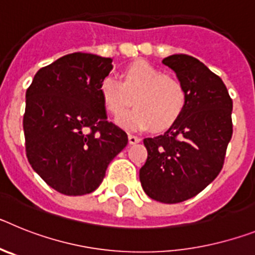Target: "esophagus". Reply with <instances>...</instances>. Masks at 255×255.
<instances>
[{
  "label": "esophagus",
  "mask_w": 255,
  "mask_h": 255,
  "mask_svg": "<svg viewBox=\"0 0 255 255\" xmlns=\"http://www.w3.org/2000/svg\"><path fill=\"white\" fill-rule=\"evenodd\" d=\"M141 139L139 138V136H136V135H132V134H129V143L130 144H136L139 143Z\"/></svg>",
  "instance_id": "obj_1"
}]
</instances>
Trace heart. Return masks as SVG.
<instances>
[{
	"instance_id": "b5f03b06",
	"label": "heart",
	"mask_w": 255,
	"mask_h": 255,
	"mask_svg": "<svg viewBox=\"0 0 255 255\" xmlns=\"http://www.w3.org/2000/svg\"><path fill=\"white\" fill-rule=\"evenodd\" d=\"M100 94L106 110L115 116L134 102L136 107L117 119V124L128 130L149 126L157 131L167 129L179 120L186 105L184 84L175 76L164 75L147 61L126 66L121 80L105 76L100 83Z\"/></svg>"
}]
</instances>
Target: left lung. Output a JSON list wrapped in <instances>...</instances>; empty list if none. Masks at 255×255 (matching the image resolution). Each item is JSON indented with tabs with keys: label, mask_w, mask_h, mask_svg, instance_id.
<instances>
[{
	"label": "left lung",
	"mask_w": 255,
	"mask_h": 255,
	"mask_svg": "<svg viewBox=\"0 0 255 255\" xmlns=\"http://www.w3.org/2000/svg\"><path fill=\"white\" fill-rule=\"evenodd\" d=\"M162 64L185 87L186 105L167 131L143 140L148 158L139 179L148 197L173 204L199 194L224 167L233 100L220 76L197 58L172 55Z\"/></svg>",
	"instance_id": "obj_1"
}]
</instances>
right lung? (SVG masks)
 <instances>
[{"label":"right lung","mask_w":255,"mask_h":255,"mask_svg":"<svg viewBox=\"0 0 255 255\" xmlns=\"http://www.w3.org/2000/svg\"><path fill=\"white\" fill-rule=\"evenodd\" d=\"M112 67V58L75 52L42 67L26 89V157L61 194L96 190L128 144V134L107 121L100 94Z\"/></svg>","instance_id":"obj_1"}]
</instances>
